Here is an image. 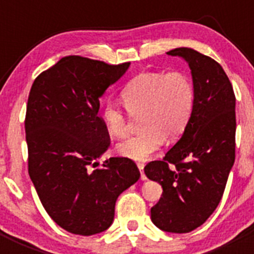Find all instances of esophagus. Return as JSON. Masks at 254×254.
Listing matches in <instances>:
<instances>
[{"instance_id":"34e87169","label":"esophagus","mask_w":254,"mask_h":254,"mask_svg":"<svg viewBox=\"0 0 254 254\" xmlns=\"http://www.w3.org/2000/svg\"><path fill=\"white\" fill-rule=\"evenodd\" d=\"M137 168H138V170H140V173H141V181H146L147 177L145 176V173H143V165H142V164H137Z\"/></svg>"}]
</instances>
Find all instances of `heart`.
<instances>
[{"instance_id":"obj_1","label":"heart","mask_w":254,"mask_h":254,"mask_svg":"<svg viewBox=\"0 0 254 254\" xmlns=\"http://www.w3.org/2000/svg\"><path fill=\"white\" fill-rule=\"evenodd\" d=\"M121 98L131 114L142 111V131L121 141L117 151L131 160L146 161L160 150L165 136L176 138L185 131L193 111L194 89L190 77L179 71L141 72L125 85ZM102 120L114 137L128 131L127 116L118 103H105Z\"/></svg>"}]
</instances>
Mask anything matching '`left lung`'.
<instances>
[{"label":"left lung","mask_w":254,"mask_h":254,"mask_svg":"<svg viewBox=\"0 0 254 254\" xmlns=\"http://www.w3.org/2000/svg\"><path fill=\"white\" fill-rule=\"evenodd\" d=\"M167 55L187 62L194 105L178 142L145 174L163 187L151 221L167 233H190L202 225L220 203L235 160V96L223 67L192 48Z\"/></svg>","instance_id":"1"}]
</instances>
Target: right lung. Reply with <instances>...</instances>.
I'll list each match as a JSON object with an SVG mask.
<instances>
[{
    "label": "right lung",
    "instance_id": "add662e5",
    "mask_svg": "<svg viewBox=\"0 0 254 254\" xmlns=\"http://www.w3.org/2000/svg\"><path fill=\"white\" fill-rule=\"evenodd\" d=\"M68 56L40 73L30 89L25 133L29 176L40 202L57 225L78 235L107 230L116 201L140 178L131 159L111 158L99 117V99L128 69Z\"/></svg>",
    "mask_w": 254,
    "mask_h": 254
}]
</instances>
